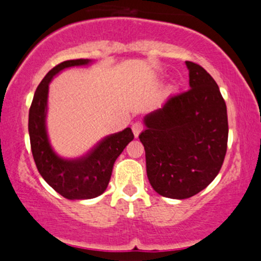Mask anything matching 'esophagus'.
Returning a JSON list of instances; mask_svg holds the SVG:
<instances>
[{
    "instance_id": "1",
    "label": "esophagus",
    "mask_w": 261,
    "mask_h": 261,
    "mask_svg": "<svg viewBox=\"0 0 261 261\" xmlns=\"http://www.w3.org/2000/svg\"><path fill=\"white\" fill-rule=\"evenodd\" d=\"M131 128H133L134 136H135V137H139V135H140L141 131H142L143 126L140 124V122H135V124L133 125V127H131Z\"/></svg>"
}]
</instances>
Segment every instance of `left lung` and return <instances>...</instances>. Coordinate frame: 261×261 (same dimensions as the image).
Returning a JSON list of instances; mask_svg holds the SVG:
<instances>
[{
  "instance_id": "1",
  "label": "left lung",
  "mask_w": 261,
  "mask_h": 261,
  "mask_svg": "<svg viewBox=\"0 0 261 261\" xmlns=\"http://www.w3.org/2000/svg\"><path fill=\"white\" fill-rule=\"evenodd\" d=\"M185 65L190 89L145 115L139 136L149 184L176 200L196 195L216 178L228 140L227 108L217 83L201 66Z\"/></svg>"
}]
</instances>
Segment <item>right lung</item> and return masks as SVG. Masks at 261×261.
<instances>
[{
    "label": "right lung",
    "mask_w": 261,
    "mask_h": 261,
    "mask_svg": "<svg viewBox=\"0 0 261 261\" xmlns=\"http://www.w3.org/2000/svg\"><path fill=\"white\" fill-rule=\"evenodd\" d=\"M92 60H68L47 72L34 93L29 109L28 130L32 153L44 180L68 200H87L101 195L107 190L116 158L134 140L130 127L109 135L79 158H64L54 151L46 128L49 85L54 77L70 67L92 64Z\"/></svg>",
    "instance_id": "obj_1"
}]
</instances>
